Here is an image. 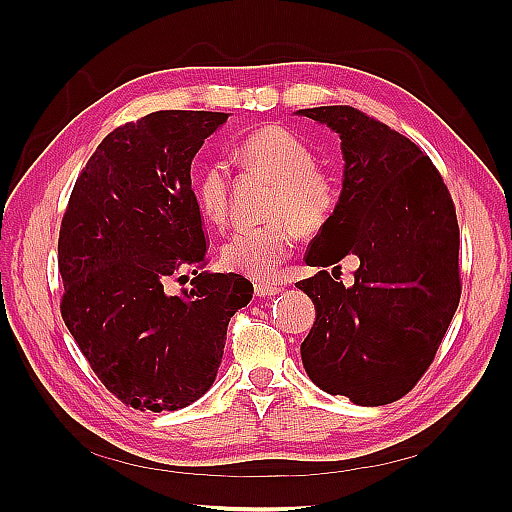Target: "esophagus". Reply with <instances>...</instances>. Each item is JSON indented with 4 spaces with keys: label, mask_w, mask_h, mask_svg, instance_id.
Masks as SVG:
<instances>
[{
    "label": "esophagus",
    "mask_w": 512,
    "mask_h": 512,
    "mask_svg": "<svg viewBox=\"0 0 512 512\" xmlns=\"http://www.w3.org/2000/svg\"><path fill=\"white\" fill-rule=\"evenodd\" d=\"M282 292L280 284H256L258 297H275V294Z\"/></svg>",
    "instance_id": "1"
}]
</instances>
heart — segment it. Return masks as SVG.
I'll list each match as a JSON object with an SVG mask.
<instances>
[{
	"instance_id": "1",
	"label": "heart",
	"mask_w": 512,
	"mask_h": 512,
	"mask_svg": "<svg viewBox=\"0 0 512 512\" xmlns=\"http://www.w3.org/2000/svg\"><path fill=\"white\" fill-rule=\"evenodd\" d=\"M237 160L275 181L269 200V215L275 220L237 230L222 247V265L254 280H269L292 252L294 226L309 235L329 222L337 205V185L327 170L314 164L309 145L282 126L252 132L239 145ZM194 194L200 213L209 222L222 224L230 198L228 166L213 160L200 168Z\"/></svg>"
}]
</instances>
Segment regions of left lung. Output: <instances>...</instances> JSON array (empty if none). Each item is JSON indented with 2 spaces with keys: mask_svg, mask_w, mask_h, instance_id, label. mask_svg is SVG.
Returning a JSON list of instances; mask_svg holds the SVG:
<instances>
[{
  "mask_svg": "<svg viewBox=\"0 0 512 512\" xmlns=\"http://www.w3.org/2000/svg\"><path fill=\"white\" fill-rule=\"evenodd\" d=\"M301 117L339 134L342 192L307 252L309 267L356 256L344 286L327 271L297 284L316 307L301 344L309 380L356 406L404 397L436 356L459 305V226L451 194L410 138L352 106Z\"/></svg>",
  "mask_w": 512,
  "mask_h": 512,
  "instance_id": "1",
  "label": "left lung"
}]
</instances>
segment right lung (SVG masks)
Masks as SVG:
<instances>
[{"label": "right lung", "instance_id": "right-lung-1", "mask_svg": "<svg viewBox=\"0 0 512 512\" xmlns=\"http://www.w3.org/2000/svg\"><path fill=\"white\" fill-rule=\"evenodd\" d=\"M226 113L158 111L108 134L59 230L61 316L102 384L136 410H179L218 376L226 329L254 286L205 267L192 160ZM194 268L193 288L168 295ZM185 277V275H181Z\"/></svg>", "mask_w": 512, "mask_h": 512}]
</instances>
